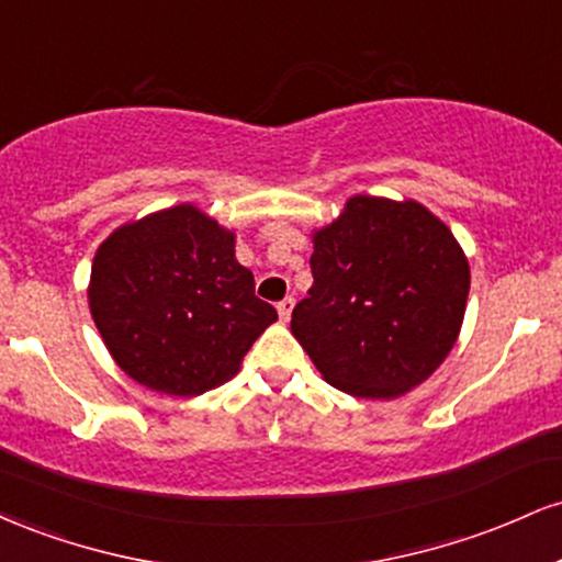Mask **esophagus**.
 <instances>
[{"label": "esophagus", "instance_id": "1", "mask_svg": "<svg viewBox=\"0 0 562 562\" xmlns=\"http://www.w3.org/2000/svg\"><path fill=\"white\" fill-rule=\"evenodd\" d=\"M293 306H295V301L290 299V295H288V299H282L280 303H277V312H280V319L282 322L290 319V314H293Z\"/></svg>", "mask_w": 562, "mask_h": 562}]
</instances>
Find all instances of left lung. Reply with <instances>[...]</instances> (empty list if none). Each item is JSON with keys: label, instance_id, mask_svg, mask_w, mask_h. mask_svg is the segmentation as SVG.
<instances>
[{"label": "left lung", "instance_id": "1", "mask_svg": "<svg viewBox=\"0 0 562 562\" xmlns=\"http://www.w3.org/2000/svg\"><path fill=\"white\" fill-rule=\"evenodd\" d=\"M314 285L290 330L338 391L396 398L434 375L460 335L470 267L415 200L357 195L314 235Z\"/></svg>", "mask_w": 562, "mask_h": 562}]
</instances>
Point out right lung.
I'll return each mask as SVG.
<instances>
[{"instance_id": "1", "label": "right lung", "mask_w": 562, "mask_h": 562, "mask_svg": "<svg viewBox=\"0 0 562 562\" xmlns=\"http://www.w3.org/2000/svg\"><path fill=\"white\" fill-rule=\"evenodd\" d=\"M89 308L115 364L169 396L222 385L277 319L235 259V235L192 205L115 229L97 248Z\"/></svg>"}]
</instances>
